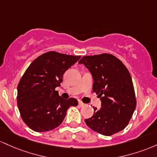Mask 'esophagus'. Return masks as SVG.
<instances>
[{
	"mask_svg": "<svg viewBox=\"0 0 157 157\" xmlns=\"http://www.w3.org/2000/svg\"><path fill=\"white\" fill-rule=\"evenodd\" d=\"M78 106L81 107H84V106H85V104L83 103V102H82V101H78Z\"/></svg>",
	"mask_w": 157,
	"mask_h": 157,
	"instance_id": "34e87169",
	"label": "esophagus"
}]
</instances>
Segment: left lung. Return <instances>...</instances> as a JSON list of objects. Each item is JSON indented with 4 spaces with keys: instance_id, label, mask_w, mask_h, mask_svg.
Returning <instances> with one entry per match:
<instances>
[{
    "instance_id": "1",
    "label": "left lung",
    "mask_w": 157,
    "mask_h": 157,
    "mask_svg": "<svg viewBox=\"0 0 157 157\" xmlns=\"http://www.w3.org/2000/svg\"><path fill=\"white\" fill-rule=\"evenodd\" d=\"M90 70L93 92L101 98V107H94L93 117L84 120L93 131L111 136L122 131L131 120L136 106L134 87L128 70L109 53L87 56L78 61Z\"/></svg>"
}]
</instances>
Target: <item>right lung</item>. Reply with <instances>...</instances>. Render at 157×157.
I'll use <instances>...</instances> for the list:
<instances>
[{"label": "right lung", "mask_w": 157, "mask_h": 157, "mask_svg": "<svg viewBox=\"0 0 157 157\" xmlns=\"http://www.w3.org/2000/svg\"><path fill=\"white\" fill-rule=\"evenodd\" d=\"M80 58L50 51L28 67L17 84V102L23 121L33 131L55 129L64 121L68 108L78 105L75 98L59 96L56 88L61 86L65 71Z\"/></svg>", "instance_id": "right-lung-1"}]
</instances>
